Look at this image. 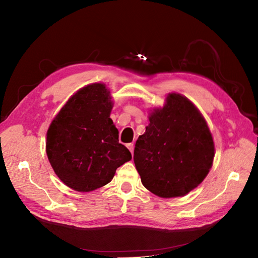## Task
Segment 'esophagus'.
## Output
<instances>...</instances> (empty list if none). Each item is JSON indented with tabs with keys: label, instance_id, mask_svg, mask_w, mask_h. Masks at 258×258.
Wrapping results in <instances>:
<instances>
[{
	"label": "esophagus",
	"instance_id": "34e87169",
	"mask_svg": "<svg viewBox=\"0 0 258 258\" xmlns=\"http://www.w3.org/2000/svg\"><path fill=\"white\" fill-rule=\"evenodd\" d=\"M127 147H128V150L131 152V154H134V150H135V145H134V143H129V144H127Z\"/></svg>",
	"mask_w": 258,
	"mask_h": 258
}]
</instances>
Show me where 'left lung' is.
I'll return each instance as SVG.
<instances>
[{
    "label": "left lung",
    "mask_w": 258,
    "mask_h": 258,
    "mask_svg": "<svg viewBox=\"0 0 258 258\" xmlns=\"http://www.w3.org/2000/svg\"><path fill=\"white\" fill-rule=\"evenodd\" d=\"M134 160L146 189L162 198L182 197L204 181L212 167L214 142L205 117L179 93H169L150 113Z\"/></svg>",
    "instance_id": "left-lung-1"
}]
</instances>
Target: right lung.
I'll list each match as a JSON object with an SVG mask.
<instances>
[{
    "mask_svg": "<svg viewBox=\"0 0 258 258\" xmlns=\"http://www.w3.org/2000/svg\"><path fill=\"white\" fill-rule=\"evenodd\" d=\"M111 99L104 84L86 86L68 100L48 128V160L61 181L76 191L106 185L116 169L131 160L110 118Z\"/></svg>",
    "mask_w": 258,
    "mask_h": 258,
    "instance_id": "1",
    "label": "right lung"
}]
</instances>
